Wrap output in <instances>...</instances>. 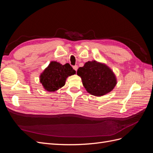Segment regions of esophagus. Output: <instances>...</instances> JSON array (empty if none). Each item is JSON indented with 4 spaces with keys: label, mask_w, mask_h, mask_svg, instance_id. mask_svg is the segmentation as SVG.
Wrapping results in <instances>:
<instances>
[{
    "label": "esophagus",
    "mask_w": 153,
    "mask_h": 153,
    "mask_svg": "<svg viewBox=\"0 0 153 153\" xmlns=\"http://www.w3.org/2000/svg\"><path fill=\"white\" fill-rule=\"evenodd\" d=\"M73 69H75V70L76 71L77 69H78V66H73Z\"/></svg>",
    "instance_id": "1"
}]
</instances>
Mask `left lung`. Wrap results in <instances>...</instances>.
Segmentation results:
<instances>
[{
  "mask_svg": "<svg viewBox=\"0 0 153 153\" xmlns=\"http://www.w3.org/2000/svg\"><path fill=\"white\" fill-rule=\"evenodd\" d=\"M77 75L87 92L100 97L112 91L117 84L116 76L106 64L96 61H88L78 69Z\"/></svg>",
  "mask_w": 153,
  "mask_h": 153,
  "instance_id": "1",
  "label": "left lung"
}]
</instances>
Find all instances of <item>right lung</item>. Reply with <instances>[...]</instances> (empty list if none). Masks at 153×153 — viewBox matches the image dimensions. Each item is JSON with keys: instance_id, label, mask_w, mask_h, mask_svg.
I'll return each instance as SVG.
<instances>
[{"instance_id": "right-lung-1", "label": "right lung", "mask_w": 153, "mask_h": 153, "mask_svg": "<svg viewBox=\"0 0 153 153\" xmlns=\"http://www.w3.org/2000/svg\"><path fill=\"white\" fill-rule=\"evenodd\" d=\"M75 74L76 71L69 64L62 65L59 62L51 61L39 75V82L46 91L54 92L65 85L68 76Z\"/></svg>"}]
</instances>
